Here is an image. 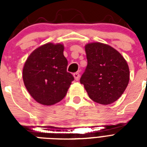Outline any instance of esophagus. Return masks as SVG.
<instances>
[{"mask_svg": "<svg viewBox=\"0 0 147 147\" xmlns=\"http://www.w3.org/2000/svg\"><path fill=\"white\" fill-rule=\"evenodd\" d=\"M73 76H74V78H75V79H76V81L79 80V78H80V75H79V73H78V72H76V73H74Z\"/></svg>", "mask_w": 147, "mask_h": 147, "instance_id": "1", "label": "esophagus"}]
</instances>
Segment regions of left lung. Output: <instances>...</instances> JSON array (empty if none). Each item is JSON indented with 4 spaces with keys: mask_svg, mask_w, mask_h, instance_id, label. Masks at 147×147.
<instances>
[{
    "mask_svg": "<svg viewBox=\"0 0 147 147\" xmlns=\"http://www.w3.org/2000/svg\"><path fill=\"white\" fill-rule=\"evenodd\" d=\"M88 65L80 78L89 98L110 105L122 95L130 79L128 65L119 52L108 45L93 42L85 46Z\"/></svg>",
    "mask_w": 147,
    "mask_h": 147,
    "instance_id": "8db88e82",
    "label": "left lung"
}]
</instances>
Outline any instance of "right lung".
Masks as SVG:
<instances>
[{
    "label": "right lung",
    "mask_w": 147,
    "mask_h": 147,
    "mask_svg": "<svg viewBox=\"0 0 147 147\" xmlns=\"http://www.w3.org/2000/svg\"><path fill=\"white\" fill-rule=\"evenodd\" d=\"M62 44L47 43L33 51L23 69L24 85L38 103L53 105L65 98L74 80L67 71L68 61Z\"/></svg>",
    "instance_id": "1"
}]
</instances>
